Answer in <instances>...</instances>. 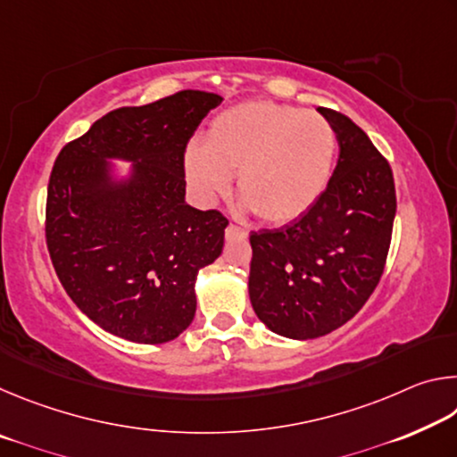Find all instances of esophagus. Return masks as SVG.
Wrapping results in <instances>:
<instances>
[{
    "mask_svg": "<svg viewBox=\"0 0 457 457\" xmlns=\"http://www.w3.org/2000/svg\"><path fill=\"white\" fill-rule=\"evenodd\" d=\"M247 236V231L234 226V223H229V226L226 228V237L228 239H244Z\"/></svg>",
    "mask_w": 457,
    "mask_h": 457,
    "instance_id": "esophagus-1",
    "label": "esophagus"
}]
</instances>
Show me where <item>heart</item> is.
Returning <instances> with one entry per match:
<instances>
[{
    "mask_svg": "<svg viewBox=\"0 0 457 457\" xmlns=\"http://www.w3.org/2000/svg\"><path fill=\"white\" fill-rule=\"evenodd\" d=\"M337 133L319 112L250 100L212 120L207 141L185 151V177L201 204L231 189L244 207L272 226L303 218L328 187L337 159Z\"/></svg>",
    "mask_w": 457,
    "mask_h": 457,
    "instance_id": "b5f03b06",
    "label": "heart"
}]
</instances>
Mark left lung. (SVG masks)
<instances>
[{
	"label": "left lung",
	"instance_id": "obj_1",
	"mask_svg": "<svg viewBox=\"0 0 457 457\" xmlns=\"http://www.w3.org/2000/svg\"><path fill=\"white\" fill-rule=\"evenodd\" d=\"M338 161L327 191L303 218L252 231L250 300L276 335L308 340L357 314L381 280L397 199L391 167L365 130L330 108Z\"/></svg>",
	"mask_w": 457,
	"mask_h": 457
}]
</instances>
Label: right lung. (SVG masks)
Segmentation results:
<instances>
[{
    "instance_id": "obj_1",
    "label": "right lung",
    "mask_w": 457,
    "mask_h": 457,
    "mask_svg": "<svg viewBox=\"0 0 457 457\" xmlns=\"http://www.w3.org/2000/svg\"><path fill=\"white\" fill-rule=\"evenodd\" d=\"M220 95L181 90L104 114L54 163L46 242L74 304L114 337L169 343L195 316L201 268L228 220L185 201L183 154ZM111 160H127L122 176Z\"/></svg>"
}]
</instances>
